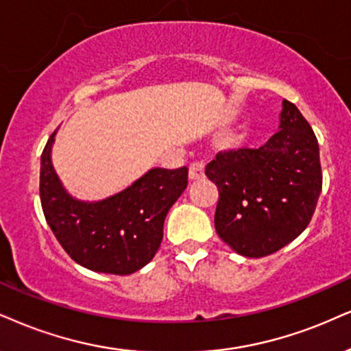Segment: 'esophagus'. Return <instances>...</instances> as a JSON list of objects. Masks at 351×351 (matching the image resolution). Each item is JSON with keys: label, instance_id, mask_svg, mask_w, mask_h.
<instances>
[{"label": "esophagus", "instance_id": "esophagus-1", "mask_svg": "<svg viewBox=\"0 0 351 351\" xmlns=\"http://www.w3.org/2000/svg\"><path fill=\"white\" fill-rule=\"evenodd\" d=\"M203 174H205V166H203V162H192L189 166V179L190 180H200Z\"/></svg>", "mask_w": 351, "mask_h": 351}]
</instances>
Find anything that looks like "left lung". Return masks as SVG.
<instances>
[{"label": "left lung", "mask_w": 351, "mask_h": 351, "mask_svg": "<svg viewBox=\"0 0 351 351\" xmlns=\"http://www.w3.org/2000/svg\"><path fill=\"white\" fill-rule=\"evenodd\" d=\"M205 174L219 192L216 232L234 252L254 258L295 241L322 190L317 138L289 101H283L280 130L265 145L221 151Z\"/></svg>", "instance_id": "8db88e82"}]
</instances>
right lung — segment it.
<instances>
[{
    "label": "right lung",
    "instance_id": "right-lung-1",
    "mask_svg": "<svg viewBox=\"0 0 351 351\" xmlns=\"http://www.w3.org/2000/svg\"><path fill=\"white\" fill-rule=\"evenodd\" d=\"M40 158V202L62 247L81 267L130 275L153 261L167 211L187 187L189 169L154 167L123 192L101 202H81L64 190L51 166V145Z\"/></svg>",
    "mask_w": 351,
    "mask_h": 351
}]
</instances>
